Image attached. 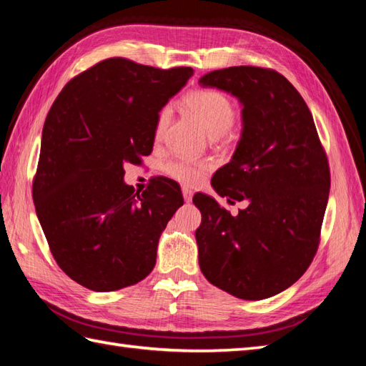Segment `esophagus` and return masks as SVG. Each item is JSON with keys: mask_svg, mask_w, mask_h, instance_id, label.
<instances>
[{"mask_svg": "<svg viewBox=\"0 0 366 366\" xmlns=\"http://www.w3.org/2000/svg\"><path fill=\"white\" fill-rule=\"evenodd\" d=\"M182 195H184L185 203H190L192 197H193V192H192L189 187H182Z\"/></svg>", "mask_w": 366, "mask_h": 366, "instance_id": "esophagus-1", "label": "esophagus"}]
</instances>
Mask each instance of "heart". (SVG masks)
Listing matches in <instances>:
<instances>
[{
  "label": "heart",
  "mask_w": 366,
  "mask_h": 366,
  "mask_svg": "<svg viewBox=\"0 0 366 366\" xmlns=\"http://www.w3.org/2000/svg\"><path fill=\"white\" fill-rule=\"evenodd\" d=\"M192 114L211 137H220L234 126L237 119V108L224 92L214 88L197 89L185 97ZM169 124V108L163 107L157 114L154 127L155 142L165 138ZM163 171L171 179L184 185H197L206 177L209 163L192 162L187 159H173L163 165Z\"/></svg>",
  "instance_id": "b5f03b06"
}]
</instances>
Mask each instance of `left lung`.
Here are the masks:
<instances>
[{"instance_id":"1","label":"left lung","mask_w":366,"mask_h":366,"mask_svg":"<svg viewBox=\"0 0 366 366\" xmlns=\"http://www.w3.org/2000/svg\"><path fill=\"white\" fill-rule=\"evenodd\" d=\"M201 86L231 92L244 105L242 138L212 177L232 217L212 197H193L199 269L214 286L244 300L285 291L317 252L330 168L313 116L299 91L274 69L236 66L203 75Z\"/></svg>"}]
</instances>
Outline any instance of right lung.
<instances>
[{
	"label": "right lung",
	"mask_w": 366,
	"mask_h": 366,
	"mask_svg": "<svg viewBox=\"0 0 366 366\" xmlns=\"http://www.w3.org/2000/svg\"><path fill=\"white\" fill-rule=\"evenodd\" d=\"M193 75L108 58L75 75L42 130L33 198L54 261L91 291H118L151 274L167 223L184 204L177 182L143 193L126 185L124 163L142 165L162 107Z\"/></svg>",
	"instance_id": "right-lung-1"
}]
</instances>
